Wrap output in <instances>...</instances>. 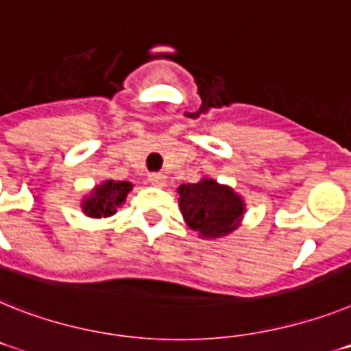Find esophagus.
<instances>
[{
  "label": "esophagus",
  "mask_w": 351,
  "mask_h": 351,
  "mask_svg": "<svg viewBox=\"0 0 351 351\" xmlns=\"http://www.w3.org/2000/svg\"><path fill=\"white\" fill-rule=\"evenodd\" d=\"M148 180L152 182L153 185H157V187H162V185L166 184V176L162 175V173H157V171H153L148 175Z\"/></svg>",
  "instance_id": "34e87169"
}]
</instances>
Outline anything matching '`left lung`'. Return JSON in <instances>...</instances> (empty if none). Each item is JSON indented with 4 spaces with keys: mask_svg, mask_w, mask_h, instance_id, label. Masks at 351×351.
<instances>
[{
    "mask_svg": "<svg viewBox=\"0 0 351 351\" xmlns=\"http://www.w3.org/2000/svg\"><path fill=\"white\" fill-rule=\"evenodd\" d=\"M178 193L187 225L203 237H219L237 228L244 205L230 187L214 180H202L180 185Z\"/></svg>",
    "mask_w": 351,
    "mask_h": 351,
    "instance_id": "left-lung-1",
    "label": "left lung"
}]
</instances>
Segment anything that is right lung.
Wrapping results in <instances>:
<instances>
[{
  "label": "right lung",
  "instance_id": "obj_1",
  "mask_svg": "<svg viewBox=\"0 0 351 351\" xmlns=\"http://www.w3.org/2000/svg\"><path fill=\"white\" fill-rule=\"evenodd\" d=\"M130 182L107 180L105 184L96 187L93 198H87V202L84 203V212L93 217L112 216L121 203L125 202L126 194L130 193Z\"/></svg>",
  "mask_w": 351,
  "mask_h": 351
}]
</instances>
